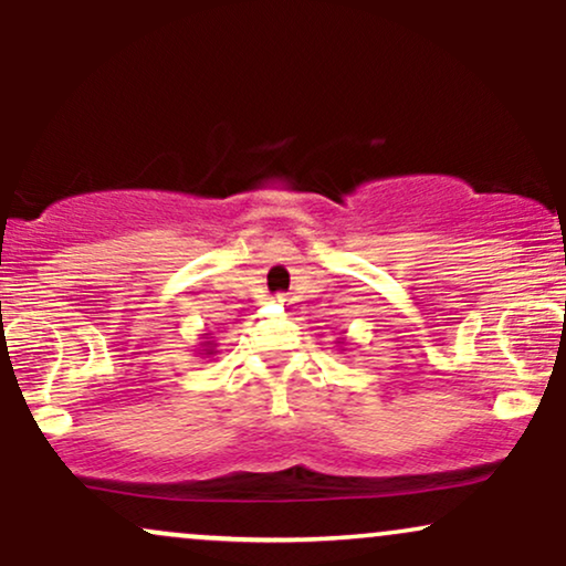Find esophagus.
<instances>
[{
	"label": "esophagus",
	"mask_w": 566,
	"mask_h": 566,
	"mask_svg": "<svg viewBox=\"0 0 566 566\" xmlns=\"http://www.w3.org/2000/svg\"><path fill=\"white\" fill-rule=\"evenodd\" d=\"M276 301H279V303H284V301H287V297H284V295H279V297H276Z\"/></svg>",
	"instance_id": "1"
}]
</instances>
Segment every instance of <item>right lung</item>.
<instances>
[{
  "instance_id": "1",
  "label": "right lung",
  "mask_w": 566,
  "mask_h": 566,
  "mask_svg": "<svg viewBox=\"0 0 566 566\" xmlns=\"http://www.w3.org/2000/svg\"><path fill=\"white\" fill-rule=\"evenodd\" d=\"M212 348H216V343L205 340V348H201V350H205V354H216V350H212Z\"/></svg>"
}]
</instances>
